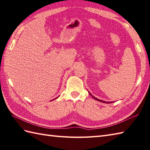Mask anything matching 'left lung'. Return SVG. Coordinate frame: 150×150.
Here are the masks:
<instances>
[{"instance_id": "obj_1", "label": "left lung", "mask_w": 150, "mask_h": 150, "mask_svg": "<svg viewBox=\"0 0 150 150\" xmlns=\"http://www.w3.org/2000/svg\"><path fill=\"white\" fill-rule=\"evenodd\" d=\"M89 94H90V93H89ZM91 96H92V97L93 98H94V99H96V100H97V101H100V102H103V103H111L112 102H106V101H102V100H100V99H97V98H96L95 97H94V96H93L92 94H91Z\"/></svg>"}]
</instances>
